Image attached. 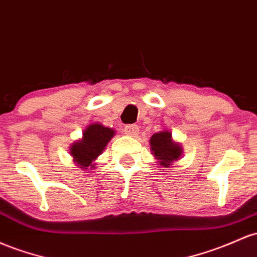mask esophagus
Instances as JSON below:
<instances>
[{
	"mask_svg": "<svg viewBox=\"0 0 257 257\" xmlns=\"http://www.w3.org/2000/svg\"><path fill=\"white\" fill-rule=\"evenodd\" d=\"M124 133L129 137H137L138 133H139V126L137 124H126L124 126Z\"/></svg>",
	"mask_w": 257,
	"mask_h": 257,
	"instance_id": "1",
	"label": "esophagus"
}]
</instances>
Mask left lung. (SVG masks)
Wrapping results in <instances>:
<instances>
[{"instance_id": "8db88e82", "label": "left lung", "mask_w": 257, "mask_h": 257, "mask_svg": "<svg viewBox=\"0 0 257 257\" xmlns=\"http://www.w3.org/2000/svg\"><path fill=\"white\" fill-rule=\"evenodd\" d=\"M151 154L159 163L160 167L170 168L173 162L183 156V148L180 143L172 139V133L168 131H161L150 138Z\"/></svg>"}]
</instances>
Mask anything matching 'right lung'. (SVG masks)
<instances>
[{"label":"right lung","instance_id":"obj_1","mask_svg":"<svg viewBox=\"0 0 257 257\" xmlns=\"http://www.w3.org/2000/svg\"><path fill=\"white\" fill-rule=\"evenodd\" d=\"M115 135L112 128L101 123H91L83 132V137L77 140L69 149L74 163L81 170H95V161L105 150L107 144Z\"/></svg>","mask_w":257,"mask_h":257}]
</instances>
